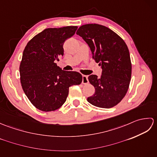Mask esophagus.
<instances>
[{
    "mask_svg": "<svg viewBox=\"0 0 157 157\" xmlns=\"http://www.w3.org/2000/svg\"><path fill=\"white\" fill-rule=\"evenodd\" d=\"M88 76L87 75H82V84H88Z\"/></svg>",
    "mask_w": 157,
    "mask_h": 157,
    "instance_id": "34e87169",
    "label": "esophagus"
}]
</instances>
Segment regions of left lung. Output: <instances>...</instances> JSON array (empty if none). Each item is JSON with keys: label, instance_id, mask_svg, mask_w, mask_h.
I'll use <instances>...</instances> for the list:
<instances>
[{"label": "left lung", "instance_id": "1", "mask_svg": "<svg viewBox=\"0 0 157 157\" xmlns=\"http://www.w3.org/2000/svg\"><path fill=\"white\" fill-rule=\"evenodd\" d=\"M76 34L87 43L92 58L101 66L102 75L88 76L95 92L87 98L100 108L109 109L121 102L129 88L132 63L128 46L123 40L111 29L99 24H86Z\"/></svg>", "mask_w": 157, "mask_h": 157}]
</instances>
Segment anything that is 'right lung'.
I'll return each instance as SVG.
<instances>
[{
  "mask_svg": "<svg viewBox=\"0 0 157 157\" xmlns=\"http://www.w3.org/2000/svg\"><path fill=\"white\" fill-rule=\"evenodd\" d=\"M77 29V26L45 29L29 40L23 51L19 67L22 88L32 104L40 111L61 107L70 86L82 82L80 73L64 71L55 63L63 56L65 41Z\"/></svg>",
  "mask_w": 157,
  "mask_h": 157,
  "instance_id": "1",
  "label": "right lung"
}]
</instances>
